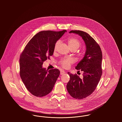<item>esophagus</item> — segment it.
<instances>
[{
    "instance_id": "esophagus-1",
    "label": "esophagus",
    "mask_w": 122,
    "mask_h": 122,
    "mask_svg": "<svg viewBox=\"0 0 122 122\" xmlns=\"http://www.w3.org/2000/svg\"><path fill=\"white\" fill-rule=\"evenodd\" d=\"M65 73V72L64 71V70H61L60 71V75H64V74Z\"/></svg>"
}]
</instances>
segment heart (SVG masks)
<instances>
[{
  "label": "heart",
  "instance_id": "heart-1",
  "mask_svg": "<svg viewBox=\"0 0 122 122\" xmlns=\"http://www.w3.org/2000/svg\"><path fill=\"white\" fill-rule=\"evenodd\" d=\"M67 41L68 43V45L71 48V49H76V50L81 46V43L80 41L78 39L75 37H69L67 39ZM60 43V41H58L55 44L54 50L56 51L58 47L59 44ZM73 62V60L71 58H64L62 59L59 62L60 64L65 69H67L70 67V64Z\"/></svg>",
  "mask_w": 122,
  "mask_h": 122
}]
</instances>
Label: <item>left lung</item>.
Here are the masks:
<instances>
[{
    "label": "left lung",
    "instance_id": "left-lung-1",
    "mask_svg": "<svg viewBox=\"0 0 122 122\" xmlns=\"http://www.w3.org/2000/svg\"><path fill=\"white\" fill-rule=\"evenodd\" d=\"M70 33L82 37L85 42L86 51L83 58L76 67L79 72H83L82 78L77 74L68 72L70 80L67 85V89L73 98L83 99L93 93L100 81L102 73V52L98 44L86 32L72 30Z\"/></svg>",
    "mask_w": 122,
    "mask_h": 122
}]
</instances>
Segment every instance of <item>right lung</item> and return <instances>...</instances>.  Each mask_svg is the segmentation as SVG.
<instances>
[{
    "label": "right lung",
    "instance_id": "1",
    "mask_svg": "<svg viewBox=\"0 0 122 122\" xmlns=\"http://www.w3.org/2000/svg\"><path fill=\"white\" fill-rule=\"evenodd\" d=\"M66 31L44 30L37 33L20 54V78L29 92L36 97H42L50 93L59 76L58 69L48 71L42 65L53 55L55 43Z\"/></svg>",
    "mask_w": 122,
    "mask_h": 122
}]
</instances>
